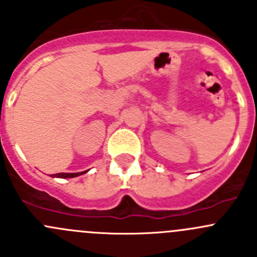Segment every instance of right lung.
<instances>
[{"label":"right lung","instance_id":"right-lung-1","mask_svg":"<svg viewBox=\"0 0 257 257\" xmlns=\"http://www.w3.org/2000/svg\"><path fill=\"white\" fill-rule=\"evenodd\" d=\"M84 173H87V170H85V172H82V173H58V174H53V177H56V178H74V177H78V175L84 174Z\"/></svg>","mask_w":257,"mask_h":257}]
</instances>
